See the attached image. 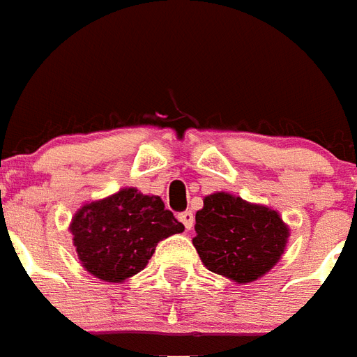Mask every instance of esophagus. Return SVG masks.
Segmentation results:
<instances>
[{
  "label": "esophagus",
  "instance_id": "obj_1",
  "mask_svg": "<svg viewBox=\"0 0 357 357\" xmlns=\"http://www.w3.org/2000/svg\"><path fill=\"white\" fill-rule=\"evenodd\" d=\"M178 220L184 224L186 229H192V227H194V213H192V211H184V213L178 214Z\"/></svg>",
  "mask_w": 357,
  "mask_h": 357
}]
</instances>
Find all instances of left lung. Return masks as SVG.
Wrapping results in <instances>:
<instances>
[{
    "label": "left lung",
    "mask_w": 357,
    "mask_h": 357,
    "mask_svg": "<svg viewBox=\"0 0 357 357\" xmlns=\"http://www.w3.org/2000/svg\"><path fill=\"white\" fill-rule=\"evenodd\" d=\"M288 237L290 229L277 211L216 192L195 213L192 243L208 271L246 284L277 265Z\"/></svg>",
    "instance_id": "8db88e82"
}]
</instances>
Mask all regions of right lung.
Segmentation results:
<instances>
[{
    "mask_svg": "<svg viewBox=\"0 0 357 357\" xmlns=\"http://www.w3.org/2000/svg\"><path fill=\"white\" fill-rule=\"evenodd\" d=\"M73 233L82 267L105 282H124L143 271L160 241L184 231L158 195L122 188L75 213Z\"/></svg>",
    "mask_w": 357,
    "mask_h": 357,
    "instance_id": "1",
    "label": "right lung"
}]
</instances>
